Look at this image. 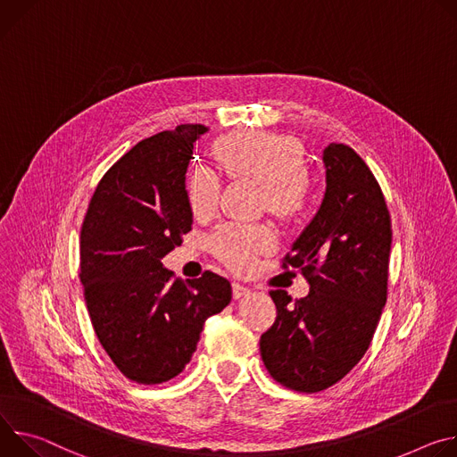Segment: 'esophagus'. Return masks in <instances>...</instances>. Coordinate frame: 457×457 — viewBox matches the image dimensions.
<instances>
[{"label": "esophagus", "mask_w": 457, "mask_h": 457, "mask_svg": "<svg viewBox=\"0 0 457 457\" xmlns=\"http://www.w3.org/2000/svg\"><path fill=\"white\" fill-rule=\"evenodd\" d=\"M250 292V288L248 287H245V285H241V283H232V295L236 297V299H239V297H243V295H246Z\"/></svg>", "instance_id": "esophagus-1"}]
</instances>
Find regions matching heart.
<instances>
[{
  "mask_svg": "<svg viewBox=\"0 0 457 457\" xmlns=\"http://www.w3.org/2000/svg\"><path fill=\"white\" fill-rule=\"evenodd\" d=\"M214 156L228 178L260 183L265 205L276 218L294 220L305 207L309 178L297 139L260 130L232 132L216 141ZM185 194L190 212L199 220L209 218L218 207L220 181L211 170L197 167L187 178ZM272 243L274 236L263 225L227 223L211 236L212 252L234 270H246Z\"/></svg>",
  "mask_w": 457,
  "mask_h": 457,
  "instance_id": "heart-1",
  "label": "heart"
}]
</instances>
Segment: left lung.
Instances as JSON below:
<instances>
[{
	"mask_svg": "<svg viewBox=\"0 0 457 457\" xmlns=\"http://www.w3.org/2000/svg\"><path fill=\"white\" fill-rule=\"evenodd\" d=\"M327 190L309 227L283 258L311 285L292 299L270 290L276 321L262 334V360L285 388L314 394L360 363L386 303L392 223L385 195L356 150L323 152Z\"/></svg>",
	"mask_w": 457,
	"mask_h": 457,
	"instance_id": "8db88e82",
	"label": "left lung"
}]
</instances>
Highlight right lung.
Masks as SVG:
<instances>
[{"mask_svg":"<svg viewBox=\"0 0 457 457\" xmlns=\"http://www.w3.org/2000/svg\"><path fill=\"white\" fill-rule=\"evenodd\" d=\"M203 125H178L132 146L99 179L79 236V279L94 332L118 370L139 385L176 378L205 321L232 297L205 270L181 281L162 260L192 230L185 174Z\"/></svg>","mask_w":457,"mask_h":457,"instance_id":"obj_1","label":"right lung"}]
</instances>
